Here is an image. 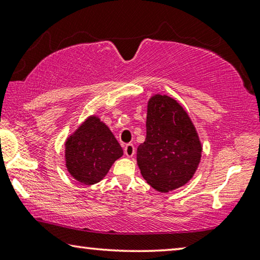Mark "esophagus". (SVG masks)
<instances>
[{
  "mask_svg": "<svg viewBox=\"0 0 260 260\" xmlns=\"http://www.w3.org/2000/svg\"><path fill=\"white\" fill-rule=\"evenodd\" d=\"M125 155L127 156V157H133L134 156V153H135V147L133 146V144L132 143H128V144H126L125 146Z\"/></svg>",
  "mask_w": 260,
  "mask_h": 260,
  "instance_id": "esophagus-1",
  "label": "esophagus"
}]
</instances>
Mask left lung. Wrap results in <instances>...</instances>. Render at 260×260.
I'll use <instances>...</instances> for the list:
<instances>
[{"label":"left lung","mask_w":260,"mask_h":260,"mask_svg":"<svg viewBox=\"0 0 260 260\" xmlns=\"http://www.w3.org/2000/svg\"><path fill=\"white\" fill-rule=\"evenodd\" d=\"M146 141L136 160L143 179L160 192L186 184L195 174L202 143L186 110L177 100L156 94L148 101Z\"/></svg>","instance_id":"obj_1"}]
</instances>
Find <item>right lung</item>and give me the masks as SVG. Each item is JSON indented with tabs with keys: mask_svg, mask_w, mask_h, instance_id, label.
<instances>
[{
	"mask_svg": "<svg viewBox=\"0 0 260 260\" xmlns=\"http://www.w3.org/2000/svg\"><path fill=\"white\" fill-rule=\"evenodd\" d=\"M122 153L112 132L96 116L88 117L65 142L67 169L83 184L100 182Z\"/></svg>",
	"mask_w": 260,
	"mask_h": 260,
	"instance_id": "right-lung-1",
	"label": "right lung"
}]
</instances>
